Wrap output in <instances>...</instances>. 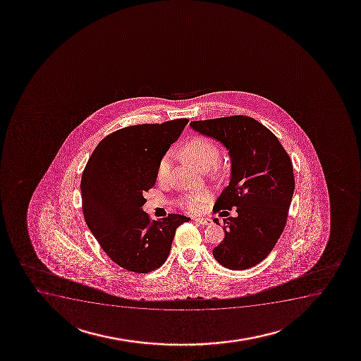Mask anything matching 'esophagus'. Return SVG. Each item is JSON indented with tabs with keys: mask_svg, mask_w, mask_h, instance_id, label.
I'll return each mask as SVG.
<instances>
[{
	"mask_svg": "<svg viewBox=\"0 0 361 361\" xmlns=\"http://www.w3.org/2000/svg\"><path fill=\"white\" fill-rule=\"evenodd\" d=\"M193 220L197 222V224H200V225L202 226H209L212 225V220L210 219H205V217H195V219H193Z\"/></svg>",
	"mask_w": 361,
	"mask_h": 361,
	"instance_id": "esophagus-1",
	"label": "esophagus"
}]
</instances>
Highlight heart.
<instances>
[{"label": "heart", "instance_id": "obj_1", "mask_svg": "<svg viewBox=\"0 0 361 361\" xmlns=\"http://www.w3.org/2000/svg\"><path fill=\"white\" fill-rule=\"evenodd\" d=\"M178 156L191 161L193 166H197L202 171L210 169L220 158V149L214 141L204 136H195L178 149ZM170 161L169 158H161L158 164L157 178L161 181H164L169 176ZM224 174V170L219 166H214V175L221 176ZM210 200L208 192L200 191L192 195L183 197L180 204L185 210L191 214L200 212L204 203Z\"/></svg>", "mask_w": 361, "mask_h": 361}]
</instances>
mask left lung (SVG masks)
<instances>
[{"label":"left lung","instance_id":"obj_1","mask_svg":"<svg viewBox=\"0 0 361 361\" xmlns=\"http://www.w3.org/2000/svg\"><path fill=\"white\" fill-rule=\"evenodd\" d=\"M195 132L225 146L231 178L214 212L237 208L225 219V239L212 255L224 267L242 271L267 257L284 231L295 190L293 163L273 133L246 116L195 121ZM220 225L219 219H214Z\"/></svg>","mask_w":361,"mask_h":361}]
</instances>
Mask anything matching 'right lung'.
I'll return each mask as SVG.
<instances>
[{
    "label": "right lung",
    "instance_id": "add662e5",
    "mask_svg": "<svg viewBox=\"0 0 361 361\" xmlns=\"http://www.w3.org/2000/svg\"><path fill=\"white\" fill-rule=\"evenodd\" d=\"M188 119L140 124L102 139L82 175V209L95 239L119 267L149 273L166 262L175 231L191 220L169 214L149 220L145 192L157 180L158 164Z\"/></svg>",
    "mask_w": 361,
    "mask_h": 361
}]
</instances>
